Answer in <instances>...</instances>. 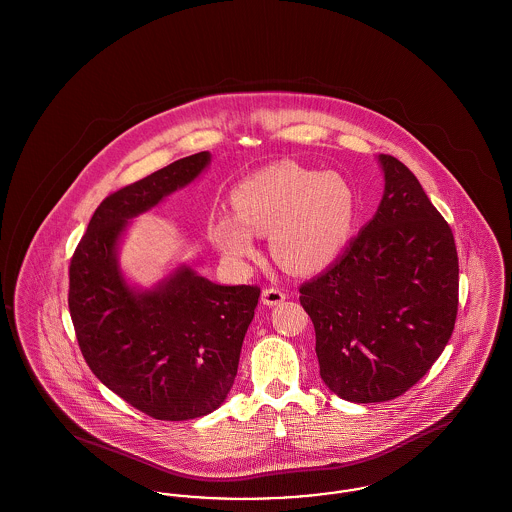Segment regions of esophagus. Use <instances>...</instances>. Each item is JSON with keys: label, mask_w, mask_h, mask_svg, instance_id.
<instances>
[{"label": "esophagus", "mask_w": 512, "mask_h": 512, "mask_svg": "<svg viewBox=\"0 0 512 512\" xmlns=\"http://www.w3.org/2000/svg\"><path fill=\"white\" fill-rule=\"evenodd\" d=\"M284 299H286V293L282 292V290H278V288H267V290H263V303H265L267 307L280 305Z\"/></svg>", "instance_id": "obj_1"}]
</instances>
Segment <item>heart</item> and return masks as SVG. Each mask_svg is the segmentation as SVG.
I'll return each instance as SVG.
<instances>
[{
    "label": "heart",
    "instance_id": "b5f03b06",
    "mask_svg": "<svg viewBox=\"0 0 512 512\" xmlns=\"http://www.w3.org/2000/svg\"><path fill=\"white\" fill-rule=\"evenodd\" d=\"M236 215H213L207 232L230 261L255 253V234L272 240L280 265L309 274L332 265L351 242L357 195L338 172L290 161L247 176L230 194Z\"/></svg>",
    "mask_w": 512,
    "mask_h": 512
}]
</instances>
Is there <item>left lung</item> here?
<instances>
[{
    "mask_svg": "<svg viewBox=\"0 0 512 512\" xmlns=\"http://www.w3.org/2000/svg\"><path fill=\"white\" fill-rule=\"evenodd\" d=\"M384 195L340 259L299 288L315 324L320 378L338 397H399L438 361L459 305L449 224L413 172L378 155Z\"/></svg>",
    "mask_w": 512,
    "mask_h": 512,
    "instance_id": "8db88e82",
    "label": "left lung"
}]
</instances>
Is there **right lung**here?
Returning <instances> with one entry per match:
<instances>
[{
  "instance_id": "1",
  "label": "right lung",
  "mask_w": 512,
  "mask_h": 512,
  "mask_svg": "<svg viewBox=\"0 0 512 512\" xmlns=\"http://www.w3.org/2000/svg\"><path fill=\"white\" fill-rule=\"evenodd\" d=\"M211 163L201 151L99 203L69 268V311L92 372L157 420L213 413L234 384L261 288L220 286L180 265L149 290L130 286L119 242L130 219L186 188Z\"/></svg>"
}]
</instances>
